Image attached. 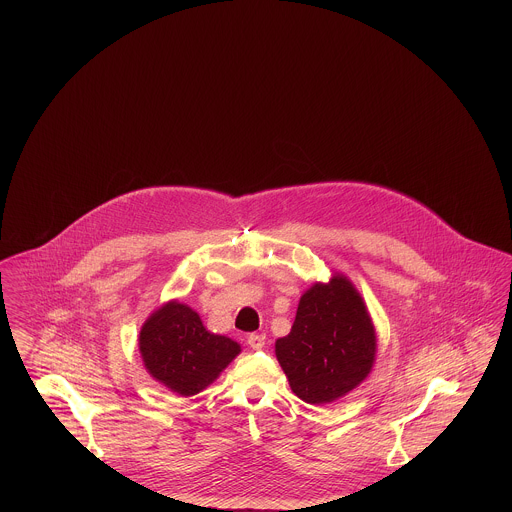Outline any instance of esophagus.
Listing matches in <instances>:
<instances>
[{
	"mask_svg": "<svg viewBox=\"0 0 512 512\" xmlns=\"http://www.w3.org/2000/svg\"><path fill=\"white\" fill-rule=\"evenodd\" d=\"M265 336L263 334H249L247 336V343H249V347H253V349H263L265 347Z\"/></svg>",
	"mask_w": 512,
	"mask_h": 512,
	"instance_id": "34e87169",
	"label": "esophagus"
}]
</instances>
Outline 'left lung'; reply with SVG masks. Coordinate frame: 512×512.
Returning a JSON list of instances; mask_svg holds the SVG:
<instances>
[{"mask_svg": "<svg viewBox=\"0 0 512 512\" xmlns=\"http://www.w3.org/2000/svg\"><path fill=\"white\" fill-rule=\"evenodd\" d=\"M376 330L355 284L334 274L301 295L292 330L274 343L293 393L311 405L355 390L376 361Z\"/></svg>", "mask_w": 512, "mask_h": 512, "instance_id": "left-lung-1", "label": "left lung"}]
</instances>
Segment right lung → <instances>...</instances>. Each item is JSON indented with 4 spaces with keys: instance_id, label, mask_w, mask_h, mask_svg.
<instances>
[{
    "instance_id": "add662e5",
    "label": "right lung",
    "mask_w": 512,
    "mask_h": 512,
    "mask_svg": "<svg viewBox=\"0 0 512 512\" xmlns=\"http://www.w3.org/2000/svg\"><path fill=\"white\" fill-rule=\"evenodd\" d=\"M138 347L149 376L182 397L211 386L242 351L238 341L211 334L194 309L176 299L147 317Z\"/></svg>"
}]
</instances>
